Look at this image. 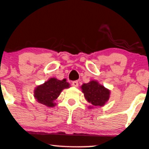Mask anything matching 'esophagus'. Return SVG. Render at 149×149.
<instances>
[{
	"label": "esophagus",
	"mask_w": 149,
	"mask_h": 149,
	"mask_svg": "<svg viewBox=\"0 0 149 149\" xmlns=\"http://www.w3.org/2000/svg\"><path fill=\"white\" fill-rule=\"evenodd\" d=\"M72 85L73 87H78V80H75L72 82Z\"/></svg>",
	"instance_id": "34e87169"
}]
</instances>
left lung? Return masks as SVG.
Returning a JSON list of instances; mask_svg holds the SVG:
<instances>
[{"label":"left lung","instance_id":"8db88e82","mask_svg":"<svg viewBox=\"0 0 149 149\" xmlns=\"http://www.w3.org/2000/svg\"><path fill=\"white\" fill-rule=\"evenodd\" d=\"M85 98L95 107H102L109 100L110 91L95 80L81 86Z\"/></svg>","mask_w":149,"mask_h":149}]
</instances>
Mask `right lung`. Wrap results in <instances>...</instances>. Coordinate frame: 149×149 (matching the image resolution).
<instances>
[{"mask_svg": "<svg viewBox=\"0 0 149 149\" xmlns=\"http://www.w3.org/2000/svg\"><path fill=\"white\" fill-rule=\"evenodd\" d=\"M69 84L66 79L59 80L52 78L43 85H39L34 91V97L39 103L48 107H54L55 100L64 88H69Z\"/></svg>", "mask_w": 149, "mask_h": 149, "instance_id": "add662e5", "label": "right lung"}]
</instances>
